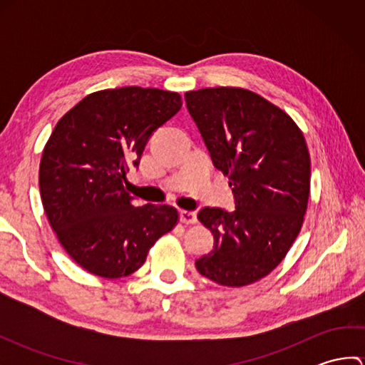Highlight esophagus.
Returning <instances> with one entry per match:
<instances>
[{
  "label": "esophagus",
  "instance_id": "esophagus-1",
  "mask_svg": "<svg viewBox=\"0 0 365 365\" xmlns=\"http://www.w3.org/2000/svg\"><path fill=\"white\" fill-rule=\"evenodd\" d=\"M180 221L183 224H196L197 216L195 212H191V210H180Z\"/></svg>",
  "mask_w": 365,
  "mask_h": 365
}]
</instances>
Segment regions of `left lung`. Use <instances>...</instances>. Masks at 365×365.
<instances>
[{
  "instance_id": "8db88e82",
  "label": "left lung",
  "mask_w": 365,
  "mask_h": 365,
  "mask_svg": "<svg viewBox=\"0 0 365 365\" xmlns=\"http://www.w3.org/2000/svg\"><path fill=\"white\" fill-rule=\"evenodd\" d=\"M185 100L237 205L230 213L199 212L215 247L196 268L220 285L257 282L282 262L304 221L311 191L304 135L281 108L243 88L191 91Z\"/></svg>"
}]
</instances>
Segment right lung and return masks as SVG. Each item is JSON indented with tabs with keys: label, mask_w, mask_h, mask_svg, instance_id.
Returning a JSON list of instances; mask_svg holds the SVG:
<instances>
[{
	"label": "right lung",
	"mask_w": 365,
	"mask_h": 365,
	"mask_svg": "<svg viewBox=\"0 0 365 365\" xmlns=\"http://www.w3.org/2000/svg\"><path fill=\"white\" fill-rule=\"evenodd\" d=\"M180 108L177 92L105 89L84 97L54 127L38 168L43 210L66 252L89 273H135L175 227V207H136L125 183L153 131Z\"/></svg>",
	"instance_id": "obj_1"
}]
</instances>
